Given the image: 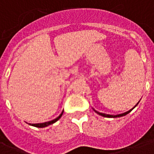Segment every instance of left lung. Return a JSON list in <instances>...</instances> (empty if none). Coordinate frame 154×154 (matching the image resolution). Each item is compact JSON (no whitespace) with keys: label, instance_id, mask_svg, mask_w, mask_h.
I'll list each match as a JSON object with an SVG mask.
<instances>
[{"label":"left lung","instance_id":"obj_1","mask_svg":"<svg viewBox=\"0 0 154 154\" xmlns=\"http://www.w3.org/2000/svg\"><path fill=\"white\" fill-rule=\"evenodd\" d=\"M138 103H139V102H138ZM138 103H137V105H135V106H134V107L133 108V109H132L129 110V111H127V112H124V113H121V114H117V115H109V114H106V113H102V112H97V111H96V110L94 109V111H95V112H97V114L101 115V116H102V117H110V118H111V117H112V118H115V117H123V116H125V115H126V114H128V113H129V112H131L132 110L134 109V108L136 107L137 105H138Z\"/></svg>","mask_w":154,"mask_h":154}]
</instances>
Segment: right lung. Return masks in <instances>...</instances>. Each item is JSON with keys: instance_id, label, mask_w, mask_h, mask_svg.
<instances>
[{"instance_id": "right-lung-1", "label": "right lung", "mask_w": 154, "mask_h": 154, "mask_svg": "<svg viewBox=\"0 0 154 154\" xmlns=\"http://www.w3.org/2000/svg\"><path fill=\"white\" fill-rule=\"evenodd\" d=\"M63 114V111L59 115V117H57L56 119L53 120V121H50V122H44V123H37V124H29L30 125H32V126H35V127H37V128H44V127H46V126H49L50 125L53 124V123H55L56 122H57L58 120L60 119V117L62 116Z\"/></svg>"}]
</instances>
